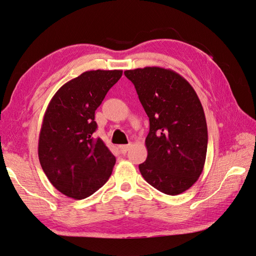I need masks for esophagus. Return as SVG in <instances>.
Instances as JSON below:
<instances>
[{
    "mask_svg": "<svg viewBox=\"0 0 256 256\" xmlns=\"http://www.w3.org/2000/svg\"><path fill=\"white\" fill-rule=\"evenodd\" d=\"M129 147H130V144H126V145H120L118 148L120 150L122 154H126L127 150H129Z\"/></svg>",
    "mask_w": 256,
    "mask_h": 256,
    "instance_id": "34e87169",
    "label": "esophagus"
}]
</instances>
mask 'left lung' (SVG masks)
<instances>
[{"mask_svg":"<svg viewBox=\"0 0 256 256\" xmlns=\"http://www.w3.org/2000/svg\"><path fill=\"white\" fill-rule=\"evenodd\" d=\"M150 118L144 180L168 196L188 190L202 174L207 152V125L196 90L180 74L161 67L126 70Z\"/></svg>","mask_w":256,"mask_h":256,"instance_id":"1","label":"left lung"}]
</instances>
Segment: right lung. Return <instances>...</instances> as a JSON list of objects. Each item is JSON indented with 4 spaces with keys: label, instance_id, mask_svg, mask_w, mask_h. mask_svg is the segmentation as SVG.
I'll return each instance as SVG.
<instances>
[{
    "label": "right lung",
    "instance_id": "add662e5",
    "mask_svg": "<svg viewBox=\"0 0 256 256\" xmlns=\"http://www.w3.org/2000/svg\"><path fill=\"white\" fill-rule=\"evenodd\" d=\"M122 70H90L62 86L44 112L38 158L54 188L68 198L92 196L109 180L114 154L97 129L95 111Z\"/></svg>",
    "mask_w": 256,
    "mask_h": 256
}]
</instances>
